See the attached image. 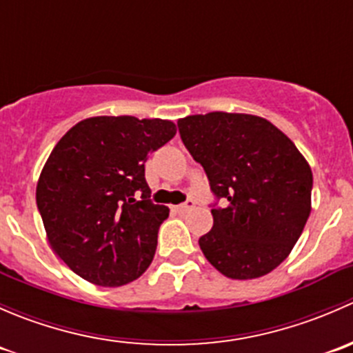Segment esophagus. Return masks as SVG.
<instances>
[{
    "label": "esophagus",
    "mask_w": 353,
    "mask_h": 353,
    "mask_svg": "<svg viewBox=\"0 0 353 353\" xmlns=\"http://www.w3.org/2000/svg\"><path fill=\"white\" fill-rule=\"evenodd\" d=\"M192 208H194V201H187V202H183V204L175 205V209L178 212H185V211H188V209H192Z\"/></svg>",
    "instance_id": "1"
}]
</instances>
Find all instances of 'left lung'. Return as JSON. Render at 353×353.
<instances>
[{
	"mask_svg": "<svg viewBox=\"0 0 353 353\" xmlns=\"http://www.w3.org/2000/svg\"><path fill=\"white\" fill-rule=\"evenodd\" d=\"M192 158L212 194L211 232L199 239L205 259L232 280H252L280 266L310 214L312 172L294 142L266 118L212 111L178 120Z\"/></svg>",
	"mask_w": 353,
	"mask_h": 353,
	"instance_id": "obj_1",
	"label": "left lung"
}]
</instances>
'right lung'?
Returning <instances> with one entry per match:
<instances>
[{
    "instance_id": "add662e5",
    "label": "right lung",
    "mask_w": 353,
    "mask_h": 353,
    "mask_svg": "<svg viewBox=\"0 0 353 353\" xmlns=\"http://www.w3.org/2000/svg\"><path fill=\"white\" fill-rule=\"evenodd\" d=\"M175 134L161 118L92 117L54 145L36 202L50 245L80 278L121 287L152 263L170 209L149 199L144 163Z\"/></svg>"
}]
</instances>
